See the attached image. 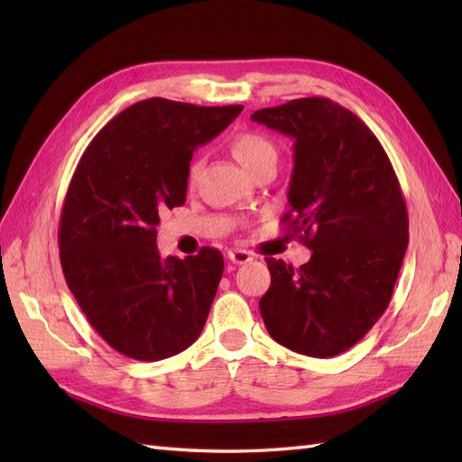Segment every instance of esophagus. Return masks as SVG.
<instances>
[{"label":"esophagus","mask_w":462,"mask_h":462,"mask_svg":"<svg viewBox=\"0 0 462 462\" xmlns=\"http://www.w3.org/2000/svg\"><path fill=\"white\" fill-rule=\"evenodd\" d=\"M228 260L232 262V263H248V262H252L254 260V254L252 252H248V250H232V252H228Z\"/></svg>","instance_id":"obj_1"}]
</instances>
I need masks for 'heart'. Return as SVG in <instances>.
Returning <instances> with one entry per match:
<instances>
[{
  "mask_svg": "<svg viewBox=\"0 0 462 462\" xmlns=\"http://www.w3.org/2000/svg\"><path fill=\"white\" fill-rule=\"evenodd\" d=\"M230 152L240 162L242 169H246L250 174L263 162H276V149H273V144L266 136L254 131H242L234 134V139L230 141ZM194 174L196 169L192 166L190 179H194Z\"/></svg>",
  "mask_w": 462,
  "mask_h": 462,
  "instance_id": "obj_1",
  "label": "heart"
}]
</instances>
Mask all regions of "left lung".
I'll return each instance as SVG.
<instances>
[{"mask_svg":"<svg viewBox=\"0 0 462 462\" xmlns=\"http://www.w3.org/2000/svg\"><path fill=\"white\" fill-rule=\"evenodd\" d=\"M250 119L293 139L290 212L311 250L296 270L266 258L260 313L280 346L310 357L347 351L387 310L409 244L393 166L359 116L326 97L293 99Z\"/></svg>","mask_w":462,"mask_h":462,"instance_id":"8db88e82","label":"left lung"}]
</instances>
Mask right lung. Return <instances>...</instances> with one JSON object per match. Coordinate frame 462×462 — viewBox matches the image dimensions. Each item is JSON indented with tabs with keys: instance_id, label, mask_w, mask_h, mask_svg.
I'll list each match as a JSON object with an SVG mask.
<instances>
[{
	"instance_id": "right-lung-1",
	"label": "right lung",
	"mask_w": 462,
	"mask_h": 462,
	"mask_svg": "<svg viewBox=\"0 0 462 462\" xmlns=\"http://www.w3.org/2000/svg\"><path fill=\"white\" fill-rule=\"evenodd\" d=\"M242 105L152 97L106 123L87 146L59 222V258L79 308L123 356L161 361L199 339L224 272L218 250L162 260L156 226L186 202L194 151Z\"/></svg>"
}]
</instances>
